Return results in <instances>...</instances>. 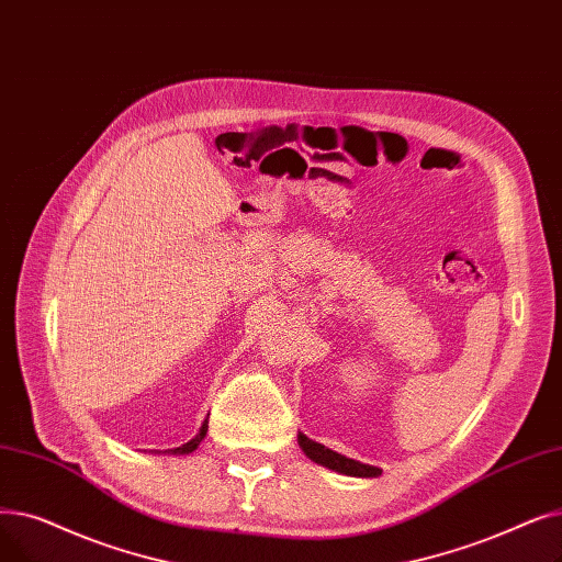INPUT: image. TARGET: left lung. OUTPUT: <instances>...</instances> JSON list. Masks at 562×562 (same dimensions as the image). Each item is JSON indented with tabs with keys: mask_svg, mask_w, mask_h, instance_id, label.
<instances>
[{
	"mask_svg": "<svg viewBox=\"0 0 562 562\" xmlns=\"http://www.w3.org/2000/svg\"><path fill=\"white\" fill-rule=\"evenodd\" d=\"M297 439H300L302 450L306 452V458L313 460L315 464H323V467H327L331 471H338L342 475H355V477H378L382 473L378 467L361 464L357 460L345 458V456H340V452H336V450H331V448H327L323 443L308 439L306 435H300Z\"/></svg>",
	"mask_w": 562,
	"mask_h": 562,
	"instance_id": "1",
	"label": "left lung"
}]
</instances>
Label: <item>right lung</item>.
<instances>
[{
    "mask_svg": "<svg viewBox=\"0 0 562 562\" xmlns=\"http://www.w3.org/2000/svg\"><path fill=\"white\" fill-rule=\"evenodd\" d=\"M205 432H207V420H203L199 435H196L192 441H187V443H182V446H178V448H171V450H165V452H171V456H187V452H194V450L199 448V443L203 441Z\"/></svg>",
    "mask_w": 562,
    "mask_h": 562,
    "instance_id": "add662e5",
    "label": "right lung"
}]
</instances>
